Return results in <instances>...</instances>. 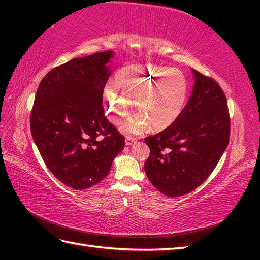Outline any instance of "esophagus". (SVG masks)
<instances>
[{
  "instance_id": "esophagus-1",
  "label": "esophagus",
  "mask_w": 260,
  "mask_h": 260,
  "mask_svg": "<svg viewBox=\"0 0 260 260\" xmlns=\"http://www.w3.org/2000/svg\"><path fill=\"white\" fill-rule=\"evenodd\" d=\"M137 140L135 139V137H132V136H126V139H125V143H126V145H133L134 143L136 142Z\"/></svg>"
}]
</instances>
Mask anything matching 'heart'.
<instances>
[{"mask_svg": "<svg viewBox=\"0 0 260 260\" xmlns=\"http://www.w3.org/2000/svg\"><path fill=\"white\" fill-rule=\"evenodd\" d=\"M113 86L103 93L109 118L119 123L131 113L132 101L139 114L121 125V129L127 133H141L148 125L154 129L172 125L184 108L189 89L182 71L151 63L121 68L114 77Z\"/></svg>", "mask_w": 260, "mask_h": 260, "instance_id": "b5f03b06", "label": "heart"}]
</instances>
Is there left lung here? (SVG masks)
<instances>
[{"label":"left lung","instance_id":"1","mask_svg":"<svg viewBox=\"0 0 260 260\" xmlns=\"http://www.w3.org/2000/svg\"><path fill=\"white\" fill-rule=\"evenodd\" d=\"M192 93L179 118L161 133L146 137L151 150L145 173L168 197L190 193L217 167L228 146L230 119L220 86L192 69Z\"/></svg>","mask_w":260,"mask_h":260}]
</instances>
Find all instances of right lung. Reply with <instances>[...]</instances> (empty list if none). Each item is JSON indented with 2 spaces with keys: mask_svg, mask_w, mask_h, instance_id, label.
I'll return each mask as SVG.
<instances>
[{
  "mask_svg": "<svg viewBox=\"0 0 260 260\" xmlns=\"http://www.w3.org/2000/svg\"><path fill=\"white\" fill-rule=\"evenodd\" d=\"M113 58L105 51L70 60L49 71L36 95L33 141L50 172L76 190L104 180L125 145L102 106Z\"/></svg>",
  "mask_w": 260,
  "mask_h": 260,
  "instance_id": "add662e5",
  "label": "right lung"
}]
</instances>
